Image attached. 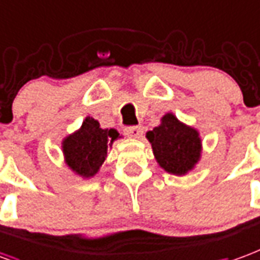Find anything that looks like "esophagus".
Wrapping results in <instances>:
<instances>
[{"label":"esophagus","mask_w":260,"mask_h":260,"mask_svg":"<svg viewBox=\"0 0 260 260\" xmlns=\"http://www.w3.org/2000/svg\"><path fill=\"white\" fill-rule=\"evenodd\" d=\"M125 135L134 138V139H139L143 135V128L142 126H129V128L125 129Z\"/></svg>","instance_id":"obj_1"}]
</instances>
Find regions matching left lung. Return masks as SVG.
Here are the masks:
<instances>
[{"label":"left lung","instance_id":"left-lung-1","mask_svg":"<svg viewBox=\"0 0 260 260\" xmlns=\"http://www.w3.org/2000/svg\"><path fill=\"white\" fill-rule=\"evenodd\" d=\"M157 164L176 176L187 175L201 159L203 140L194 126L186 125L174 113H167L158 126L146 134Z\"/></svg>","mask_w":260,"mask_h":260}]
</instances>
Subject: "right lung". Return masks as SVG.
Segmentation results:
<instances>
[{
	"instance_id": "add662e5",
	"label": "right lung",
	"mask_w": 260,
	"mask_h": 260,
	"mask_svg": "<svg viewBox=\"0 0 260 260\" xmlns=\"http://www.w3.org/2000/svg\"><path fill=\"white\" fill-rule=\"evenodd\" d=\"M121 138L114 128H101L99 121L86 117L82 125L61 142V151L69 168L82 179H89L101 171L107 151Z\"/></svg>"
}]
</instances>
